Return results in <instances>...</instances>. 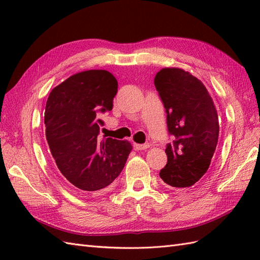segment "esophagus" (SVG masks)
Wrapping results in <instances>:
<instances>
[{"label": "esophagus", "instance_id": "obj_1", "mask_svg": "<svg viewBox=\"0 0 260 260\" xmlns=\"http://www.w3.org/2000/svg\"><path fill=\"white\" fill-rule=\"evenodd\" d=\"M150 147V145L148 144H137V143H135L134 144V148L136 151H143V150H146V148Z\"/></svg>", "mask_w": 260, "mask_h": 260}]
</instances>
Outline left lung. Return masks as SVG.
<instances>
[{
    "instance_id": "1",
    "label": "left lung",
    "mask_w": 260,
    "mask_h": 260,
    "mask_svg": "<svg viewBox=\"0 0 260 260\" xmlns=\"http://www.w3.org/2000/svg\"><path fill=\"white\" fill-rule=\"evenodd\" d=\"M154 85L168 114L169 133L175 137L165 148L168 163L159 176L173 187H189L211 163L219 139L217 109L201 80L183 69H161Z\"/></svg>"
}]
</instances>
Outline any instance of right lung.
Returning <instances> with one entry per match:
<instances>
[{
	"mask_svg": "<svg viewBox=\"0 0 260 260\" xmlns=\"http://www.w3.org/2000/svg\"><path fill=\"white\" fill-rule=\"evenodd\" d=\"M117 80L107 70H87L54 87L45 112L46 139L60 172L81 193L101 192L123 170L132 144L99 136L101 115L113 109Z\"/></svg>",
	"mask_w": 260,
	"mask_h": 260,
	"instance_id": "add662e5",
	"label": "right lung"
}]
</instances>
